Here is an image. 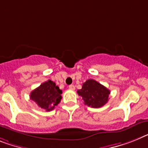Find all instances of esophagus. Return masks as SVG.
<instances>
[{
	"label": "esophagus",
	"mask_w": 148,
	"mask_h": 148,
	"mask_svg": "<svg viewBox=\"0 0 148 148\" xmlns=\"http://www.w3.org/2000/svg\"><path fill=\"white\" fill-rule=\"evenodd\" d=\"M69 88L71 89V90H75V86L73 85H69Z\"/></svg>",
	"instance_id": "1"
}]
</instances>
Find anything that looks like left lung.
I'll return each instance as SVG.
<instances>
[{
	"instance_id": "8db88e82",
	"label": "left lung",
	"mask_w": 148,
	"mask_h": 148,
	"mask_svg": "<svg viewBox=\"0 0 148 148\" xmlns=\"http://www.w3.org/2000/svg\"><path fill=\"white\" fill-rule=\"evenodd\" d=\"M77 93L82 97L85 105L99 108L107 103L110 91L97 81L88 79L83 83L82 88L78 90Z\"/></svg>"
}]
</instances>
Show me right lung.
<instances>
[{
	"instance_id": "right-lung-1",
	"label": "right lung",
	"mask_w": 148,
	"mask_h": 148,
	"mask_svg": "<svg viewBox=\"0 0 148 148\" xmlns=\"http://www.w3.org/2000/svg\"><path fill=\"white\" fill-rule=\"evenodd\" d=\"M62 90L51 80L42 83L39 87L33 90L30 98L37 103L39 107L46 111H51L58 105L62 99Z\"/></svg>"
}]
</instances>
